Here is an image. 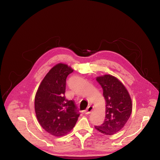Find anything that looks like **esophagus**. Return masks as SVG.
<instances>
[{
    "mask_svg": "<svg viewBox=\"0 0 160 160\" xmlns=\"http://www.w3.org/2000/svg\"><path fill=\"white\" fill-rule=\"evenodd\" d=\"M93 109H94L93 106H89V107L86 109V111H85V114H89L92 112V111L93 110Z\"/></svg>",
    "mask_w": 160,
    "mask_h": 160,
    "instance_id": "esophagus-1",
    "label": "esophagus"
}]
</instances>
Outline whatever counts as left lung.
Instances as JSON below:
<instances>
[{
    "mask_svg": "<svg viewBox=\"0 0 160 160\" xmlns=\"http://www.w3.org/2000/svg\"><path fill=\"white\" fill-rule=\"evenodd\" d=\"M103 89L106 102L104 122L95 129L98 132L112 135L121 130L129 120L132 112V101L123 84L116 77L105 74L97 78Z\"/></svg>",
    "mask_w": 160,
    "mask_h": 160,
    "instance_id": "obj_1",
    "label": "left lung"
}]
</instances>
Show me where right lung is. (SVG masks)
Here are the masks:
<instances>
[{
    "label": "right lung",
    "instance_id": "add662e5",
    "mask_svg": "<svg viewBox=\"0 0 160 160\" xmlns=\"http://www.w3.org/2000/svg\"><path fill=\"white\" fill-rule=\"evenodd\" d=\"M72 72L68 65L58 63L46 74L35 95L37 120L42 128L55 136L70 132L80 116L74 101L64 96L66 78Z\"/></svg>",
    "mask_w": 160,
    "mask_h": 160
}]
</instances>
